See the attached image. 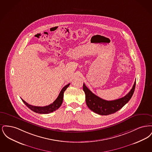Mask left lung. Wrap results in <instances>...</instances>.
Here are the masks:
<instances>
[{"label":"left lung","mask_w":152,"mask_h":152,"mask_svg":"<svg viewBox=\"0 0 152 152\" xmlns=\"http://www.w3.org/2000/svg\"><path fill=\"white\" fill-rule=\"evenodd\" d=\"M136 87V81L130 92L122 98L107 101L93 94L86 85L83 84V91L86 94V100L87 106L94 112L100 115H109L122 108L130 100L134 93Z\"/></svg>","instance_id":"left-lung-1"}]
</instances>
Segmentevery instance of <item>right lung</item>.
I'll return each mask as SVG.
<instances>
[{"label": "right lung", "mask_w": 152, "mask_h": 152, "mask_svg": "<svg viewBox=\"0 0 152 152\" xmlns=\"http://www.w3.org/2000/svg\"><path fill=\"white\" fill-rule=\"evenodd\" d=\"M70 84L69 83L68 84L66 85L63 88L61 91H60V94H58L57 99L53 101V103L51 104H50L47 106L44 107H36V106H33L31 105H29L27 102H26L24 100L22 99L23 102L25 104V105L30 109L31 110L34 111V112H36L37 113L40 114H48L51 112H53V111H55L57 110L58 108H60L61 105L62 104L63 100V97H64V92L66 90V89L69 87Z\"/></svg>", "instance_id": "obj_1"}]
</instances>
